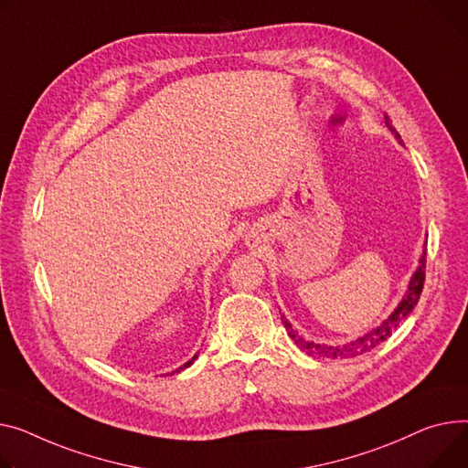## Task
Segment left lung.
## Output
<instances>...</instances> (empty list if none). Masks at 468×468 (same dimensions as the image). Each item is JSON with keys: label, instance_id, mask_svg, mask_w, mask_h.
Returning a JSON list of instances; mask_svg holds the SVG:
<instances>
[{"label": "left lung", "instance_id": "8db88e82", "mask_svg": "<svg viewBox=\"0 0 468 468\" xmlns=\"http://www.w3.org/2000/svg\"><path fill=\"white\" fill-rule=\"evenodd\" d=\"M386 128L397 137V141L400 143V135L397 133V130L391 126V120L388 118L386 114ZM425 246H423V254L420 258V265L418 269L414 271V274L410 276V282H409V288H407V293L402 295V299L399 301V304L395 306L393 313L380 324L377 325L375 329H370L368 333H365L363 336L356 338V340H350V342H345V345H318V342H313V340H306L304 336H301L293 327L292 324L286 320V316L282 314V324L290 335V338L295 342V345L308 356L313 357H322V359H350V357H357L365 352H370L372 348H377L380 342H384L388 336H391V331L399 325V322L402 318H407L414 306L418 304L420 301V293L423 290V280H425Z\"/></svg>", "mask_w": 468, "mask_h": 468}]
</instances>
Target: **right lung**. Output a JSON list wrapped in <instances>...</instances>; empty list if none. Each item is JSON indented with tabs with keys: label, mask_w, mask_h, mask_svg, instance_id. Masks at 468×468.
<instances>
[{
	"label": "right lung",
	"mask_w": 468,
	"mask_h": 468,
	"mask_svg": "<svg viewBox=\"0 0 468 468\" xmlns=\"http://www.w3.org/2000/svg\"><path fill=\"white\" fill-rule=\"evenodd\" d=\"M197 356H199V354H196V356H194L190 361H186V363H184L180 368H176V370H173V372H180V370H184V368H188V367H190V365H192V363L197 359Z\"/></svg>",
	"instance_id": "right-lung-1"
}]
</instances>
